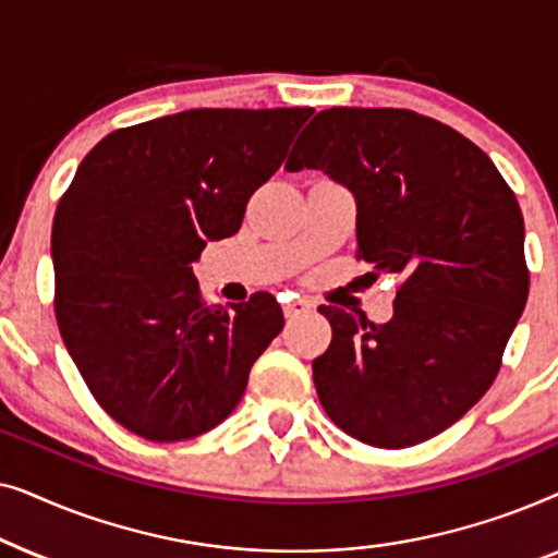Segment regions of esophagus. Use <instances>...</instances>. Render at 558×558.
<instances>
[{"instance_id": "34e87169", "label": "esophagus", "mask_w": 558, "mask_h": 558, "mask_svg": "<svg viewBox=\"0 0 558 558\" xmlns=\"http://www.w3.org/2000/svg\"><path fill=\"white\" fill-rule=\"evenodd\" d=\"M307 312H310V304L307 302H302V300L284 302V317L289 319V323H292V319H296V317L307 315Z\"/></svg>"}]
</instances>
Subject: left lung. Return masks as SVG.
I'll return each instance as SVG.
<instances>
[{"label":"left lung","mask_w":558,"mask_h":558,"mask_svg":"<svg viewBox=\"0 0 558 558\" xmlns=\"http://www.w3.org/2000/svg\"><path fill=\"white\" fill-rule=\"evenodd\" d=\"M302 167L353 193L368 277L399 279L386 325L319 307L332 325L312 363L319 403L363 445L437 437L493 386L529 300L513 190L468 136L409 109L319 111L287 159Z\"/></svg>","instance_id":"1"}]
</instances>
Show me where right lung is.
I'll use <instances>...</instances> for the list:
<instances>
[{"mask_svg": "<svg viewBox=\"0 0 558 558\" xmlns=\"http://www.w3.org/2000/svg\"><path fill=\"white\" fill-rule=\"evenodd\" d=\"M315 109H190L117 129L52 218L56 317L75 368L124 429L182 441L239 407L284 327L269 292L208 307L193 264L239 231Z\"/></svg>", "mask_w": 558, "mask_h": 558, "instance_id": "obj_1", "label": "right lung"}]
</instances>
